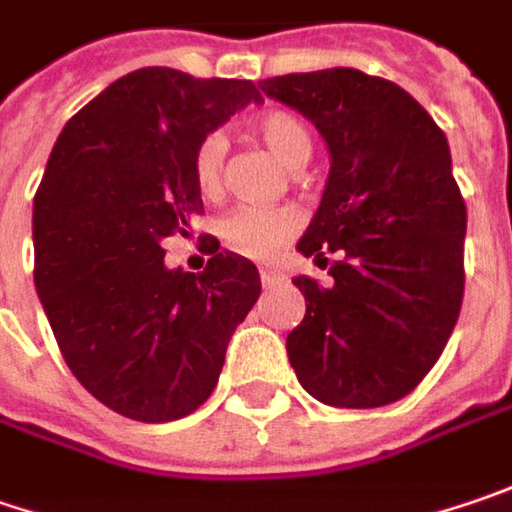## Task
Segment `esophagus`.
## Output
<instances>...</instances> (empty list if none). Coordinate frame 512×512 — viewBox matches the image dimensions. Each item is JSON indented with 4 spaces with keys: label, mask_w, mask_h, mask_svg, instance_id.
<instances>
[{
    "label": "esophagus",
    "mask_w": 512,
    "mask_h": 512,
    "mask_svg": "<svg viewBox=\"0 0 512 512\" xmlns=\"http://www.w3.org/2000/svg\"><path fill=\"white\" fill-rule=\"evenodd\" d=\"M259 273H262V282H265V285H276V282L282 279V273H279V270H273V268H262Z\"/></svg>",
    "instance_id": "34e87169"
}]
</instances>
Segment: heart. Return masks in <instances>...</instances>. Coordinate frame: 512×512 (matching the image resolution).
Segmentation results:
<instances>
[{
	"label": "heart",
	"instance_id": "obj_1",
	"mask_svg": "<svg viewBox=\"0 0 512 512\" xmlns=\"http://www.w3.org/2000/svg\"><path fill=\"white\" fill-rule=\"evenodd\" d=\"M250 132L291 169L305 167L314 152V135L308 123L285 109H270L253 117ZM224 158H227V138L221 132L204 135L192 152V178L207 201H216L221 195ZM299 227L302 218L294 207H233L218 221V239L227 250L239 253L244 259H270L282 244L294 239Z\"/></svg>",
	"mask_w": 512,
	"mask_h": 512
}]
</instances>
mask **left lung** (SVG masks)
I'll return each mask as SVG.
<instances>
[{"mask_svg": "<svg viewBox=\"0 0 512 512\" xmlns=\"http://www.w3.org/2000/svg\"><path fill=\"white\" fill-rule=\"evenodd\" d=\"M259 86L308 117L331 152L320 210L296 250L320 268L337 253L334 282L294 279L305 320L288 334V360L320 403H395L438 363L464 299L467 207L447 135L409 91L357 68Z\"/></svg>", "mask_w": 512, "mask_h": 512, "instance_id": "obj_1", "label": "left lung"}]
</instances>
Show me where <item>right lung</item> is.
I'll return each instance as SVG.
<instances>
[{
	"label": "right lung",
	"instance_id": "1",
	"mask_svg": "<svg viewBox=\"0 0 512 512\" xmlns=\"http://www.w3.org/2000/svg\"><path fill=\"white\" fill-rule=\"evenodd\" d=\"M262 94L250 80L138 68L65 123L34 195V282L71 374L117 415L178 421L213 395L230 334L262 294L250 259L218 250L169 270V236L204 213L192 152Z\"/></svg>",
	"mask_w": 512,
	"mask_h": 512
}]
</instances>
